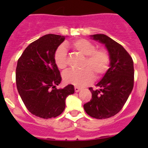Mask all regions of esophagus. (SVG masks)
Segmentation results:
<instances>
[{"mask_svg": "<svg viewBox=\"0 0 148 148\" xmlns=\"http://www.w3.org/2000/svg\"><path fill=\"white\" fill-rule=\"evenodd\" d=\"M80 90H81V88H78V87H74V91L75 92H78Z\"/></svg>", "mask_w": 148, "mask_h": 148, "instance_id": "obj_1", "label": "esophagus"}]
</instances>
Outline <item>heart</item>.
<instances>
[{"label": "heart", "instance_id": "b5f03b06", "mask_svg": "<svg viewBox=\"0 0 148 148\" xmlns=\"http://www.w3.org/2000/svg\"><path fill=\"white\" fill-rule=\"evenodd\" d=\"M70 47L81 55L85 56L83 70H71L63 74L65 83L77 87H84L94 81L95 75L100 78L104 75L110 67V57L108 51L103 48H96L92 42L86 39H78L73 41ZM53 60L59 70L64 71L67 67V51L64 46H59L53 53Z\"/></svg>", "mask_w": 148, "mask_h": 148}]
</instances>
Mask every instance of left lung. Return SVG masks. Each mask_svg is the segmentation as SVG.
Listing matches in <instances>:
<instances>
[{"instance_id": "8db88e82", "label": "left lung", "mask_w": 148, "mask_h": 148, "mask_svg": "<svg viewBox=\"0 0 148 148\" xmlns=\"http://www.w3.org/2000/svg\"><path fill=\"white\" fill-rule=\"evenodd\" d=\"M93 39L104 44L110 57V66L97 87L89 88L90 101L84 104L89 116L106 119L117 114L124 107L132 91L134 70L132 58L121 45L105 34L92 35Z\"/></svg>"}]
</instances>
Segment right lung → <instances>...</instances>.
<instances>
[{
  "instance_id": "right-lung-1",
  "label": "right lung",
  "mask_w": 148,
  "mask_h": 148,
  "mask_svg": "<svg viewBox=\"0 0 148 148\" xmlns=\"http://www.w3.org/2000/svg\"><path fill=\"white\" fill-rule=\"evenodd\" d=\"M64 36L46 34L26 47L17 60L16 84L27 109L44 119L59 116L65 108V99L74 94L68 84L57 89L61 81L53 60V53L64 40Z\"/></svg>"
}]
</instances>
